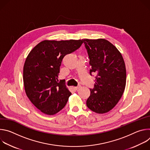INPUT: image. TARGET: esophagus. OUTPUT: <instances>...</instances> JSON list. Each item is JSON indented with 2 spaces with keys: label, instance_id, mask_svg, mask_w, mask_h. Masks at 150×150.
Listing matches in <instances>:
<instances>
[{
  "label": "esophagus",
  "instance_id": "esophagus-1",
  "mask_svg": "<svg viewBox=\"0 0 150 150\" xmlns=\"http://www.w3.org/2000/svg\"><path fill=\"white\" fill-rule=\"evenodd\" d=\"M80 88H81V86H80V85H78V86H77V87H74V89L77 91V90H78Z\"/></svg>",
  "mask_w": 150,
  "mask_h": 150
}]
</instances>
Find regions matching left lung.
Returning <instances> with one entry per match:
<instances>
[{"instance_id":"left-lung-1","label":"left lung","mask_w":150,"mask_h":150,"mask_svg":"<svg viewBox=\"0 0 150 150\" xmlns=\"http://www.w3.org/2000/svg\"><path fill=\"white\" fill-rule=\"evenodd\" d=\"M90 59V75H96L94 88L90 89L87 105L103 114L115 108L126 86V72L123 58L118 49L103 38L83 39Z\"/></svg>"}]
</instances>
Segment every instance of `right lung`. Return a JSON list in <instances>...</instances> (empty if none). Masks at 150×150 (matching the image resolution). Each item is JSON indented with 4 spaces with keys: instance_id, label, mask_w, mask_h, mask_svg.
Listing matches in <instances>:
<instances>
[{
    "instance_id": "right-lung-1",
    "label": "right lung",
    "mask_w": 150,
    "mask_h": 150,
    "mask_svg": "<svg viewBox=\"0 0 150 150\" xmlns=\"http://www.w3.org/2000/svg\"><path fill=\"white\" fill-rule=\"evenodd\" d=\"M81 40H44L26 58L23 81L27 96L42 113L53 115L65 106L71 93L57 82L63 58L80 47Z\"/></svg>"
}]
</instances>
